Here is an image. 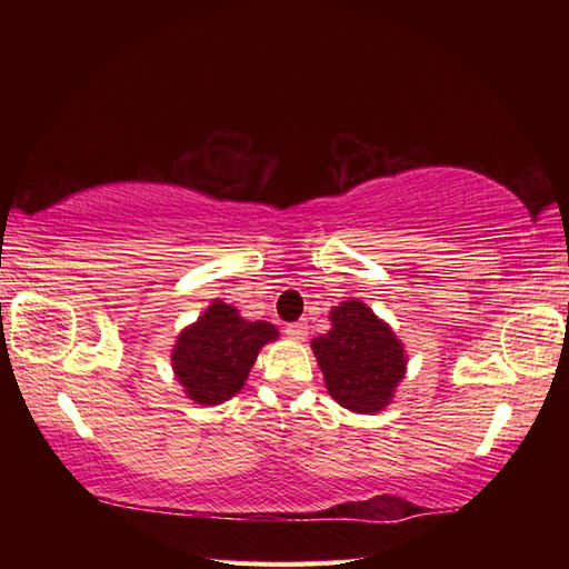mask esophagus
Segmentation results:
<instances>
[{"label": "esophagus", "mask_w": 569, "mask_h": 569, "mask_svg": "<svg viewBox=\"0 0 569 569\" xmlns=\"http://www.w3.org/2000/svg\"><path fill=\"white\" fill-rule=\"evenodd\" d=\"M286 335L291 337V340H296V342H303L306 337H308V322H291V325H286Z\"/></svg>", "instance_id": "obj_1"}]
</instances>
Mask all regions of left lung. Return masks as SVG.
<instances>
[{
    "label": "left lung",
    "mask_w": 569,
    "mask_h": 569,
    "mask_svg": "<svg viewBox=\"0 0 569 569\" xmlns=\"http://www.w3.org/2000/svg\"><path fill=\"white\" fill-rule=\"evenodd\" d=\"M330 322L332 330L310 345L330 396L355 413L383 410L406 373L401 340L355 298L332 308Z\"/></svg>",
    "instance_id": "1"
}]
</instances>
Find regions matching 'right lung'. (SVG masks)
Instances as JSON below:
<instances>
[{
  "label": "right lung",
  "instance_id": "right-lung-1",
  "mask_svg": "<svg viewBox=\"0 0 569 569\" xmlns=\"http://www.w3.org/2000/svg\"><path fill=\"white\" fill-rule=\"evenodd\" d=\"M273 325L249 322L237 308L214 300L198 322L178 335L173 347V371L190 401L220 406L241 391L261 347L273 342Z\"/></svg>",
  "mask_w": 569,
  "mask_h": 569
}]
</instances>
